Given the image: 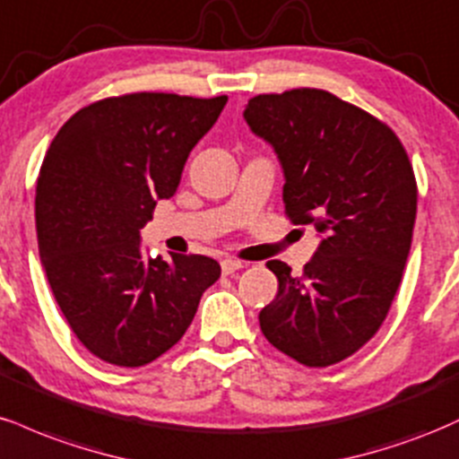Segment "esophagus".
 <instances>
[{"mask_svg":"<svg viewBox=\"0 0 459 459\" xmlns=\"http://www.w3.org/2000/svg\"><path fill=\"white\" fill-rule=\"evenodd\" d=\"M240 268H242V262L231 260V257H225V260L221 262V273L223 274H234L236 271H240Z\"/></svg>","mask_w":459,"mask_h":459,"instance_id":"34e87169","label":"esophagus"}]
</instances>
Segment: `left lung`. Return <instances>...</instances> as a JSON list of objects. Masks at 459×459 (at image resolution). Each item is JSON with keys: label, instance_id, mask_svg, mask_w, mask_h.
<instances>
[{"label": "left lung", "instance_id": "obj_1", "mask_svg": "<svg viewBox=\"0 0 459 459\" xmlns=\"http://www.w3.org/2000/svg\"><path fill=\"white\" fill-rule=\"evenodd\" d=\"M242 117L277 154L288 217L320 238L300 277L266 262L279 292L260 328L290 359L328 368L376 335L400 288L417 217L411 160L386 124L325 90L260 94Z\"/></svg>", "mask_w": 459, "mask_h": 459}]
</instances>
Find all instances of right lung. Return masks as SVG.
I'll list each match as a JSON object with an SVG mask.
<instances>
[{
  "label": "right lung",
  "instance_id": "obj_1",
  "mask_svg": "<svg viewBox=\"0 0 459 459\" xmlns=\"http://www.w3.org/2000/svg\"><path fill=\"white\" fill-rule=\"evenodd\" d=\"M228 96L142 91L83 107L59 128L36 185L38 251L79 342L117 368H142L180 342L219 279L206 255L152 257L139 230L174 197Z\"/></svg>",
  "mask_w": 459,
  "mask_h": 459
}]
</instances>
